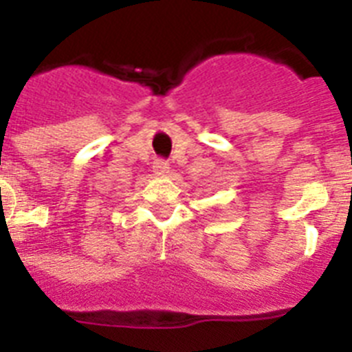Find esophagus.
Instances as JSON below:
<instances>
[{
  "mask_svg": "<svg viewBox=\"0 0 352 352\" xmlns=\"http://www.w3.org/2000/svg\"><path fill=\"white\" fill-rule=\"evenodd\" d=\"M153 169H155V173H157V174L169 173V162L164 160V158H158V160H155Z\"/></svg>",
  "mask_w": 352,
  "mask_h": 352,
  "instance_id": "1",
  "label": "esophagus"
}]
</instances>
